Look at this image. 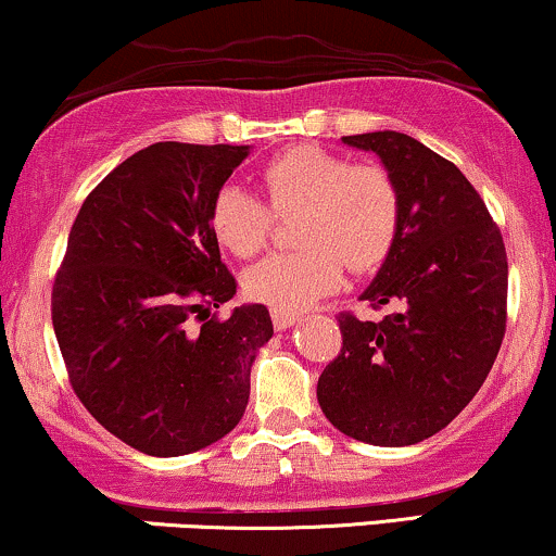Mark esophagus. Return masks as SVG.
Masks as SVG:
<instances>
[{
	"label": "esophagus",
	"mask_w": 556,
	"mask_h": 556,
	"mask_svg": "<svg viewBox=\"0 0 556 556\" xmlns=\"http://www.w3.org/2000/svg\"><path fill=\"white\" fill-rule=\"evenodd\" d=\"M296 323H299V315H289V312L273 309V325H276V330H289Z\"/></svg>",
	"instance_id": "1"
}]
</instances>
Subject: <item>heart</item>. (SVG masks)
I'll return each instance as SVG.
<instances>
[{"label": "heart", "instance_id": "obj_1", "mask_svg": "<svg viewBox=\"0 0 556 556\" xmlns=\"http://www.w3.org/2000/svg\"><path fill=\"white\" fill-rule=\"evenodd\" d=\"M263 187L273 213H299L293 239L302 247L250 267L244 289L254 302L296 315L341 286L345 265L364 273L388 257L397 192L384 168L296 146L267 163ZM211 228L228 252L252 257L267 244L273 215L257 194L224 187L213 200Z\"/></svg>", "mask_w": 556, "mask_h": 556}]
</instances>
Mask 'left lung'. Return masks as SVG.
Segmentation results:
<instances>
[{
  "label": "left lung",
  "instance_id": "left-lung-1",
  "mask_svg": "<svg viewBox=\"0 0 556 556\" xmlns=\"http://www.w3.org/2000/svg\"><path fill=\"white\" fill-rule=\"evenodd\" d=\"M375 153L397 192V231L358 299L380 323L341 315L343 349L317 380L336 429L406 447L445 429L484 384L505 338L507 254L484 200L455 163L401 132L343 137Z\"/></svg>",
  "mask_w": 556,
  "mask_h": 556
}]
</instances>
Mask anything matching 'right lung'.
I'll use <instances>...</instances> for the list:
<instances>
[{
    "label": "right lung",
    "instance_id": "add662e5",
    "mask_svg": "<svg viewBox=\"0 0 556 556\" xmlns=\"http://www.w3.org/2000/svg\"><path fill=\"white\" fill-rule=\"evenodd\" d=\"M250 146L155 142L83 202L51 293L70 382L90 416L155 458L226 437L250 403L273 338L265 304L213 309L237 293L211 228L215 194Z\"/></svg>",
    "mask_w": 556,
    "mask_h": 556
}]
</instances>
